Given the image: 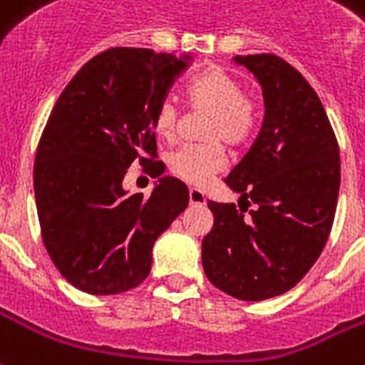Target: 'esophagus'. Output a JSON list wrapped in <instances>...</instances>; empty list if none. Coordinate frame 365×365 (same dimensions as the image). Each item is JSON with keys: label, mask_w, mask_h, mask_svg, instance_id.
I'll return each instance as SVG.
<instances>
[{"label": "esophagus", "mask_w": 365, "mask_h": 365, "mask_svg": "<svg viewBox=\"0 0 365 365\" xmlns=\"http://www.w3.org/2000/svg\"><path fill=\"white\" fill-rule=\"evenodd\" d=\"M190 203L191 205H205V203H207V199H205L203 191L193 190V187H191V190H190Z\"/></svg>", "instance_id": "esophagus-1"}]
</instances>
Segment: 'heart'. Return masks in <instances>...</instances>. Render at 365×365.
Instances as JSON below:
<instances>
[{"label":"heart","mask_w":365,"mask_h":365,"mask_svg":"<svg viewBox=\"0 0 365 365\" xmlns=\"http://www.w3.org/2000/svg\"><path fill=\"white\" fill-rule=\"evenodd\" d=\"M185 96L193 110L210 112L205 125V145H183L168 155V172L190 185H203L228 164L226 145L245 147L257 131L259 114L255 102L244 94L242 85L220 67H209L185 86ZM156 135L172 141L178 131V108L172 100H162L153 118Z\"/></svg>","instance_id":"obj_1"}]
</instances>
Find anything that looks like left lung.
I'll use <instances>...</instances> for the list:
<instances>
[{
    "instance_id": "left-lung-1",
    "label": "left lung",
    "mask_w": 365,
    "mask_h": 365,
    "mask_svg": "<svg viewBox=\"0 0 365 365\" xmlns=\"http://www.w3.org/2000/svg\"><path fill=\"white\" fill-rule=\"evenodd\" d=\"M263 88L265 120L250 153L224 183L242 195L209 201L203 269L218 290L259 302L306 277L333 228L341 156L331 121L304 75L274 53L236 56ZM244 200L246 207L241 205ZM258 205L247 217V207Z\"/></svg>"
}]
</instances>
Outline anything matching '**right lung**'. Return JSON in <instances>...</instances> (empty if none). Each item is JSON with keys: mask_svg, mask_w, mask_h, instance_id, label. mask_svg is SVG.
I'll use <instances>...</instances> for the list:
<instances>
[{"mask_svg": "<svg viewBox=\"0 0 365 365\" xmlns=\"http://www.w3.org/2000/svg\"><path fill=\"white\" fill-rule=\"evenodd\" d=\"M183 59L147 48L94 56L59 94L34 158V197L48 255L86 294L128 292L147 279L153 245L190 203L187 185L164 175L150 195L121 182L135 160L160 175L153 118Z\"/></svg>", "mask_w": 365, "mask_h": 365, "instance_id": "right-lung-1", "label": "right lung"}]
</instances>
